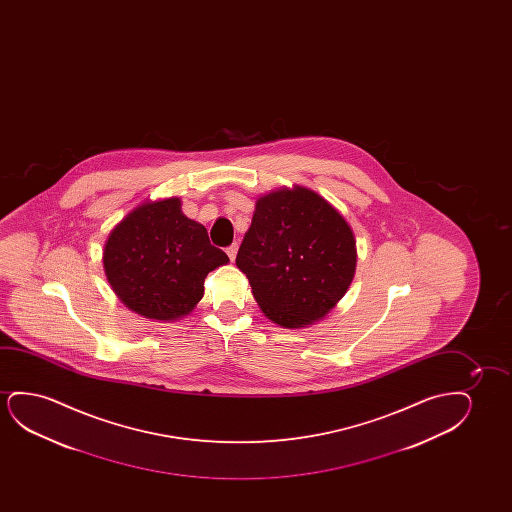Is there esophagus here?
I'll list each match as a JSON object with an SVG mask.
<instances>
[{
  "label": "esophagus",
  "instance_id": "esophagus-1",
  "mask_svg": "<svg viewBox=\"0 0 512 512\" xmlns=\"http://www.w3.org/2000/svg\"><path fill=\"white\" fill-rule=\"evenodd\" d=\"M238 248V243H232L231 246H227V250H225V252H227V255H229V259H236V255H238Z\"/></svg>",
  "mask_w": 512,
  "mask_h": 512
}]
</instances>
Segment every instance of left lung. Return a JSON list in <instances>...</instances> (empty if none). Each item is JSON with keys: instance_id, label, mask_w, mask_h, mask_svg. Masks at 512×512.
<instances>
[{"instance_id": "obj_1", "label": "left lung", "mask_w": 512, "mask_h": 512, "mask_svg": "<svg viewBox=\"0 0 512 512\" xmlns=\"http://www.w3.org/2000/svg\"><path fill=\"white\" fill-rule=\"evenodd\" d=\"M236 266L264 315L294 329L323 318L346 294L357 248L350 225L323 197L295 187L257 201Z\"/></svg>"}]
</instances>
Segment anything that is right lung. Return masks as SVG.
I'll return each instance as SVG.
<instances>
[{"mask_svg": "<svg viewBox=\"0 0 512 512\" xmlns=\"http://www.w3.org/2000/svg\"><path fill=\"white\" fill-rule=\"evenodd\" d=\"M180 206V199H166L136 208L110 232L103 252L113 292L154 320L189 315L203 297L204 278L229 262Z\"/></svg>", "mask_w": 512, "mask_h": 512, "instance_id": "right-lung-1", "label": "right lung"}]
</instances>
